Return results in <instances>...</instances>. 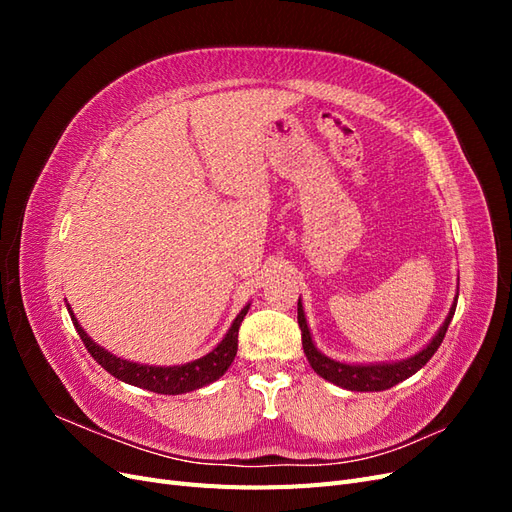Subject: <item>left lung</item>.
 Wrapping results in <instances>:
<instances>
[{
    "label": "left lung",
    "instance_id": "8db88e82",
    "mask_svg": "<svg viewBox=\"0 0 512 512\" xmlns=\"http://www.w3.org/2000/svg\"><path fill=\"white\" fill-rule=\"evenodd\" d=\"M459 294V292H457ZM455 307H457V297L455 303L451 307V312H448L444 324L440 327V331L436 333V337L431 339V342L421 350L416 352L410 359L404 361H397V363H376V365H348V363H339L329 359V356H324L312 342V335H309L307 329V322H305V312H303V305L299 299V327H301V342H303V352L307 356L309 365L316 371L318 376H322L324 380H329L337 386H342V389L348 391H386L391 389V386L404 382L406 378H410L412 374H416L418 369H421L436 350L440 348L442 339L446 335L448 324L453 320L455 314Z\"/></svg>",
    "mask_w": 512,
    "mask_h": 512
}]
</instances>
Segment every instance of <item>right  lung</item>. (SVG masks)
I'll use <instances>...</instances> for the list:
<instances>
[{
	"mask_svg": "<svg viewBox=\"0 0 512 512\" xmlns=\"http://www.w3.org/2000/svg\"><path fill=\"white\" fill-rule=\"evenodd\" d=\"M247 309H250V303L241 309L239 316L235 318V322H232V327L228 329L222 342L215 346L209 354H205L203 359H196L192 363L175 365V367H156V365H141V363L123 361V359H119V356L100 348L94 339H91L83 331L79 320L74 318L72 309L68 305V312H70V318L76 327V333H79L87 352L94 356L96 363H100L108 371V374L115 376L121 382L141 386V389L162 393V395L190 393V391L200 389V386L215 382L220 376L226 374V369L230 367V363L235 361V356H237L239 327L247 314Z\"/></svg>",
	"mask_w": 512,
	"mask_h": 512,
	"instance_id": "right-lung-1",
	"label": "right lung"
}]
</instances>
